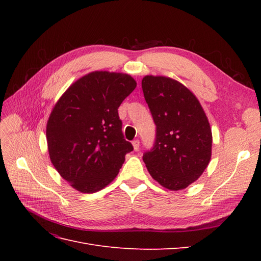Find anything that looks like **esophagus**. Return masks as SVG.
I'll return each mask as SVG.
<instances>
[{
	"instance_id": "1",
	"label": "esophagus",
	"mask_w": 261,
	"mask_h": 261,
	"mask_svg": "<svg viewBox=\"0 0 261 261\" xmlns=\"http://www.w3.org/2000/svg\"><path fill=\"white\" fill-rule=\"evenodd\" d=\"M139 144H140V141L138 139H135L133 141V147H134V150H135V151H137V150L139 149Z\"/></svg>"
}]
</instances>
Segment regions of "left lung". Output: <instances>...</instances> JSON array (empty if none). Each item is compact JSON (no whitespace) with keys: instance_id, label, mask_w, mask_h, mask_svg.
<instances>
[{"instance_id":"obj_1","label":"left lung","mask_w":261,"mask_h":261,"mask_svg":"<svg viewBox=\"0 0 261 261\" xmlns=\"http://www.w3.org/2000/svg\"><path fill=\"white\" fill-rule=\"evenodd\" d=\"M145 100L155 124L153 147L143 160L163 187L179 191L198 179L211 159L212 134L195 94L164 76H145Z\"/></svg>"}]
</instances>
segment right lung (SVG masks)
Instances as JSON below:
<instances>
[{
  "mask_svg": "<svg viewBox=\"0 0 261 261\" xmlns=\"http://www.w3.org/2000/svg\"><path fill=\"white\" fill-rule=\"evenodd\" d=\"M127 74L92 72L80 78L54 106L46 124L52 164L82 193H96L116 177L133 151L117 109L136 88Z\"/></svg>",
  "mask_w": 261,
  "mask_h": 261,
  "instance_id": "1",
  "label": "right lung"
}]
</instances>
